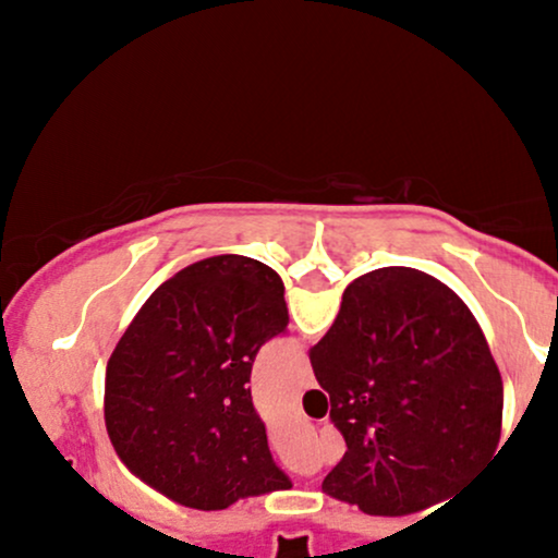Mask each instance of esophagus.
Returning <instances> with one entry per match:
<instances>
[{"mask_svg":"<svg viewBox=\"0 0 558 558\" xmlns=\"http://www.w3.org/2000/svg\"><path fill=\"white\" fill-rule=\"evenodd\" d=\"M299 386H301V388H312V386H315V375H312L310 364H304V369H301Z\"/></svg>","mask_w":558,"mask_h":558,"instance_id":"esophagus-1","label":"esophagus"}]
</instances>
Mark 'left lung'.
<instances>
[{"label":"left lung","mask_w":558,"mask_h":558,"mask_svg":"<svg viewBox=\"0 0 558 558\" xmlns=\"http://www.w3.org/2000/svg\"><path fill=\"white\" fill-rule=\"evenodd\" d=\"M283 280L241 254L183 267L114 345L105 422L131 475L189 509L288 490L252 403L259 345L288 328Z\"/></svg>","instance_id":"8db88e82"}]
</instances>
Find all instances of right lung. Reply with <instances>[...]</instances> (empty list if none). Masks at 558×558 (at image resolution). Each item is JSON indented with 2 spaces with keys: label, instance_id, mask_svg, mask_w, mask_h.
Segmentation results:
<instances>
[{
  "label": "right lung",
  "instance_id": "1",
  "mask_svg": "<svg viewBox=\"0 0 558 558\" xmlns=\"http://www.w3.org/2000/svg\"><path fill=\"white\" fill-rule=\"evenodd\" d=\"M345 440L323 493L364 514L403 517L448 501L501 440L504 383L475 315L412 267H383L343 291L310 351Z\"/></svg>",
  "mask_w": 558,
  "mask_h": 558
}]
</instances>
